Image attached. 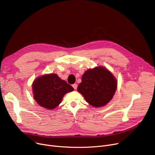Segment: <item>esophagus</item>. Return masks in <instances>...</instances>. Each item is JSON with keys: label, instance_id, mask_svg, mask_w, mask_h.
<instances>
[{"label": "esophagus", "instance_id": "1", "mask_svg": "<svg viewBox=\"0 0 155 155\" xmlns=\"http://www.w3.org/2000/svg\"><path fill=\"white\" fill-rule=\"evenodd\" d=\"M72 87H73V88H74L75 90V89H77V85L76 84H73V85H72Z\"/></svg>", "mask_w": 155, "mask_h": 155}]
</instances>
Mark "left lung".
<instances>
[{
    "instance_id": "1",
    "label": "left lung",
    "mask_w": 155,
    "mask_h": 155,
    "mask_svg": "<svg viewBox=\"0 0 155 155\" xmlns=\"http://www.w3.org/2000/svg\"><path fill=\"white\" fill-rule=\"evenodd\" d=\"M117 88V80L102 67L87 70L82 77L77 91L86 101L95 107L106 105L112 99Z\"/></svg>"
}]
</instances>
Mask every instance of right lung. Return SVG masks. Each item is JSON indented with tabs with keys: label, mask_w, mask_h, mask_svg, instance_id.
<instances>
[{
	"label": "right lung",
	"mask_w": 155,
	"mask_h": 155,
	"mask_svg": "<svg viewBox=\"0 0 155 155\" xmlns=\"http://www.w3.org/2000/svg\"><path fill=\"white\" fill-rule=\"evenodd\" d=\"M74 90L56 74L45 75L36 78L32 84L34 99L47 109H53L61 102L63 97Z\"/></svg>",
	"instance_id": "right-lung-1"
}]
</instances>
